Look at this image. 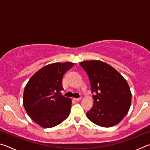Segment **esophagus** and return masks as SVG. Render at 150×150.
Listing matches in <instances>:
<instances>
[{
    "label": "esophagus",
    "instance_id": "obj_1",
    "mask_svg": "<svg viewBox=\"0 0 150 150\" xmlns=\"http://www.w3.org/2000/svg\"><path fill=\"white\" fill-rule=\"evenodd\" d=\"M73 99H74L76 101H79L80 100H81V98H73Z\"/></svg>",
    "mask_w": 150,
    "mask_h": 150
}]
</instances>
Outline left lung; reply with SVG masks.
<instances>
[{"instance_id":"obj_1","label":"left lung","mask_w":150,"mask_h":150,"mask_svg":"<svg viewBox=\"0 0 150 150\" xmlns=\"http://www.w3.org/2000/svg\"><path fill=\"white\" fill-rule=\"evenodd\" d=\"M80 65L89 77L94 104L87 117L96 125L109 128L120 122L132 102L129 85L115 68L99 60L84 61Z\"/></svg>"}]
</instances>
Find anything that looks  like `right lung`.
Returning a JSON list of instances; mask_svg holds the SVG:
<instances>
[{"label":"right lung","mask_w":150,"mask_h":150,"mask_svg":"<svg viewBox=\"0 0 150 150\" xmlns=\"http://www.w3.org/2000/svg\"><path fill=\"white\" fill-rule=\"evenodd\" d=\"M71 62L45 65L32 76L25 87L23 105L30 118L41 127L58 125L69 115L72 100L61 95L62 79L71 68Z\"/></svg>","instance_id":"obj_1"}]
</instances>
